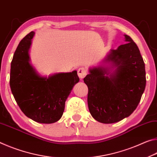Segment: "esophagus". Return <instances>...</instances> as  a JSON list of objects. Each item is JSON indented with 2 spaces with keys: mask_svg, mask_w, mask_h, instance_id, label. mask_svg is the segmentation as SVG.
<instances>
[{
  "mask_svg": "<svg viewBox=\"0 0 157 157\" xmlns=\"http://www.w3.org/2000/svg\"><path fill=\"white\" fill-rule=\"evenodd\" d=\"M87 74V70L84 67H81L78 69V76L81 79L83 78Z\"/></svg>",
  "mask_w": 157,
  "mask_h": 157,
  "instance_id": "34e87169",
  "label": "esophagus"
}]
</instances>
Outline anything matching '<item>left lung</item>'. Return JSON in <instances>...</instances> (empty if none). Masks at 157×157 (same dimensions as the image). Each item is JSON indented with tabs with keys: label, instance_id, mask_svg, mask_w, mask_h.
Listing matches in <instances>:
<instances>
[{
	"label": "left lung",
	"instance_id": "left-lung-1",
	"mask_svg": "<svg viewBox=\"0 0 157 157\" xmlns=\"http://www.w3.org/2000/svg\"><path fill=\"white\" fill-rule=\"evenodd\" d=\"M127 44L111 49L99 66L90 68L83 78L88 104L93 118L104 124L117 122L136 109L145 88V68L136 43L124 35Z\"/></svg>",
	"mask_w": 157,
	"mask_h": 157
}]
</instances>
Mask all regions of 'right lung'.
Listing matches in <instances>:
<instances>
[{
    "mask_svg": "<svg viewBox=\"0 0 157 157\" xmlns=\"http://www.w3.org/2000/svg\"><path fill=\"white\" fill-rule=\"evenodd\" d=\"M35 33L21 41L11 63L10 85L21 111L28 117L42 124L60 119L65 101L79 81L77 71L56 73L42 76L30 63L29 50Z\"/></svg>",
    "mask_w": 157,
    "mask_h": 157,
    "instance_id": "right-lung-1",
    "label": "right lung"
}]
</instances>
